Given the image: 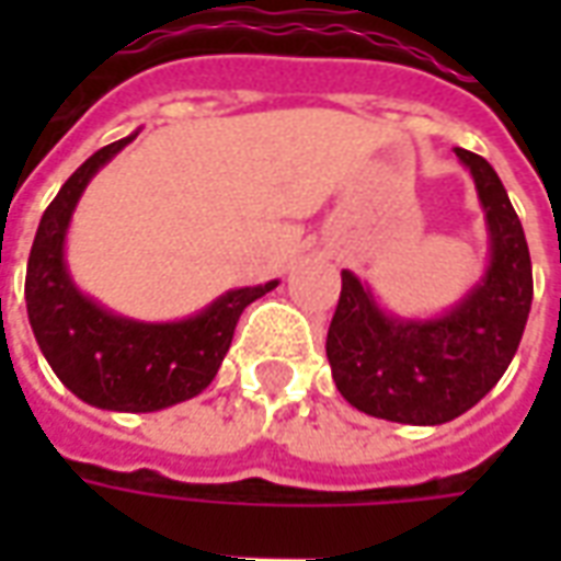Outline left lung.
<instances>
[{
	"label": "left lung",
	"instance_id": "obj_1",
	"mask_svg": "<svg viewBox=\"0 0 561 561\" xmlns=\"http://www.w3.org/2000/svg\"><path fill=\"white\" fill-rule=\"evenodd\" d=\"M457 159L474 180L486 225V267L457 304L430 318L397 316L373 288L342 270L328 330L333 381L357 412L438 426L469 412L514 360L531 309L526 233L493 164L469 149Z\"/></svg>",
	"mask_w": 561,
	"mask_h": 561
}]
</instances>
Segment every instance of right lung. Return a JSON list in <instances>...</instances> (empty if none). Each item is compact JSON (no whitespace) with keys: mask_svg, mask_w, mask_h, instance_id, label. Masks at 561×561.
<instances>
[{"mask_svg":"<svg viewBox=\"0 0 561 561\" xmlns=\"http://www.w3.org/2000/svg\"><path fill=\"white\" fill-rule=\"evenodd\" d=\"M107 144L71 173L44 209L26 267V312L38 348L78 400L104 412H161L197 397L219 373L245 306L279 279L231 288L180 321L119 316L80 291L66 261L71 216L87 185L131 140Z\"/></svg>","mask_w":561,"mask_h":561,"instance_id":"right-lung-1","label":"right lung"}]
</instances>
